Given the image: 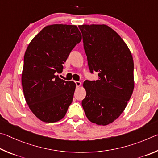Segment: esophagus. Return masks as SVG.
I'll return each mask as SVG.
<instances>
[{"mask_svg": "<svg viewBox=\"0 0 158 158\" xmlns=\"http://www.w3.org/2000/svg\"><path fill=\"white\" fill-rule=\"evenodd\" d=\"M75 83H76L77 87H78L81 85V82L80 81H75Z\"/></svg>", "mask_w": 158, "mask_h": 158, "instance_id": "1", "label": "esophagus"}]
</instances>
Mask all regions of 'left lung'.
<instances>
[{
    "label": "left lung",
    "instance_id": "obj_1",
    "mask_svg": "<svg viewBox=\"0 0 158 158\" xmlns=\"http://www.w3.org/2000/svg\"><path fill=\"white\" fill-rule=\"evenodd\" d=\"M91 73L98 80L86 81L82 101L88 119L97 125L112 123L125 110L134 89V63L122 39L106 25L78 26Z\"/></svg>",
    "mask_w": 158,
    "mask_h": 158
}]
</instances>
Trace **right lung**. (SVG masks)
Listing matches in <instances>:
<instances>
[{
    "label": "right lung",
    "mask_w": 158,
    "mask_h": 158,
    "mask_svg": "<svg viewBox=\"0 0 158 158\" xmlns=\"http://www.w3.org/2000/svg\"><path fill=\"white\" fill-rule=\"evenodd\" d=\"M81 40L77 26L55 24L41 30L27 46L22 87L30 109L44 122L62 119L72 103L76 84L56 74L62 71L69 54Z\"/></svg>",
    "instance_id": "1"
}]
</instances>
